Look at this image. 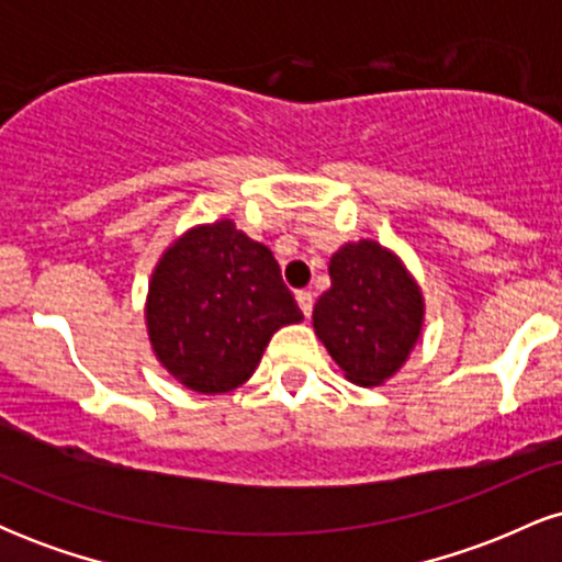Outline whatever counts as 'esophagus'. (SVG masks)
I'll list each match as a JSON object with an SVG mask.
<instances>
[{"instance_id":"esophagus-1","label":"esophagus","mask_w":562,"mask_h":562,"mask_svg":"<svg viewBox=\"0 0 562 562\" xmlns=\"http://www.w3.org/2000/svg\"><path fill=\"white\" fill-rule=\"evenodd\" d=\"M295 301H299L303 317H312V308H314V293H312V290H299V293H295Z\"/></svg>"}]
</instances>
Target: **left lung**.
Segmentation results:
<instances>
[{"instance_id":"left-lung-1","label":"left lung","mask_w":562,"mask_h":562,"mask_svg":"<svg viewBox=\"0 0 562 562\" xmlns=\"http://www.w3.org/2000/svg\"><path fill=\"white\" fill-rule=\"evenodd\" d=\"M330 280L314 306V333L351 383L380 385L420 338V288L372 240L344 245L330 259Z\"/></svg>"}]
</instances>
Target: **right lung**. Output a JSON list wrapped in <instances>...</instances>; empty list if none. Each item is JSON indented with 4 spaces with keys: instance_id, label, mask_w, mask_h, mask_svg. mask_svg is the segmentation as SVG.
I'll list each match as a JSON object with an SVG mask.
<instances>
[{
    "instance_id": "add662e5",
    "label": "right lung",
    "mask_w": 562,
    "mask_h": 562,
    "mask_svg": "<svg viewBox=\"0 0 562 562\" xmlns=\"http://www.w3.org/2000/svg\"><path fill=\"white\" fill-rule=\"evenodd\" d=\"M301 319L272 250L229 218L179 237L147 295V333L158 362L198 393L243 385L272 335Z\"/></svg>"
}]
</instances>
